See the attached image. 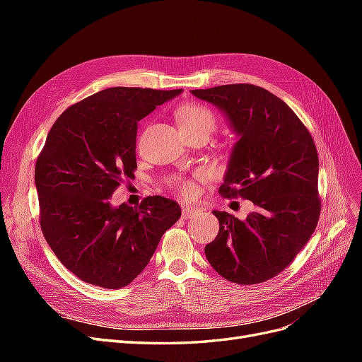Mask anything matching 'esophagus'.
Listing matches in <instances>:
<instances>
[{
	"label": "esophagus",
	"mask_w": 362,
	"mask_h": 362,
	"mask_svg": "<svg viewBox=\"0 0 362 362\" xmlns=\"http://www.w3.org/2000/svg\"><path fill=\"white\" fill-rule=\"evenodd\" d=\"M201 213L199 208L193 206H182V218H190L193 216H198Z\"/></svg>",
	"instance_id": "1"
}]
</instances>
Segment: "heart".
I'll list each match as a JSON object with an SVG mask.
<instances>
[{
    "label": "heart",
    "instance_id": "obj_1",
    "mask_svg": "<svg viewBox=\"0 0 362 362\" xmlns=\"http://www.w3.org/2000/svg\"><path fill=\"white\" fill-rule=\"evenodd\" d=\"M178 124L184 136L193 133H205L210 136L216 127L214 115L198 103H187L177 110ZM178 193L185 199H193L198 194V185L193 180H178L175 182Z\"/></svg>",
    "mask_w": 362,
    "mask_h": 362
}]
</instances>
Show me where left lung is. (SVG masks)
I'll list each match as a JSON object with an SVG mask.
<instances>
[{
    "label": "left lung",
    "mask_w": 362,
    "mask_h": 362,
    "mask_svg": "<svg viewBox=\"0 0 362 362\" xmlns=\"http://www.w3.org/2000/svg\"><path fill=\"white\" fill-rule=\"evenodd\" d=\"M192 93L216 105L238 137L218 193L255 205L245 221L213 211L221 228L205 257L228 281L264 282L290 264L319 222L314 140L291 108L262 87L225 84Z\"/></svg>",
    "instance_id": "8db88e82"
}]
</instances>
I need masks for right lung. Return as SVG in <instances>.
<instances>
[{
	"label": "right lung",
	"instance_id": "right-lung-1",
	"mask_svg": "<svg viewBox=\"0 0 362 362\" xmlns=\"http://www.w3.org/2000/svg\"><path fill=\"white\" fill-rule=\"evenodd\" d=\"M177 90L110 87L54 122L36 161L40 228L62 264L81 281L122 288L144 270L181 217L177 201L149 196L139 208L110 198L137 169V122Z\"/></svg>",
	"mask_w": 362,
	"mask_h": 362
}]
</instances>
